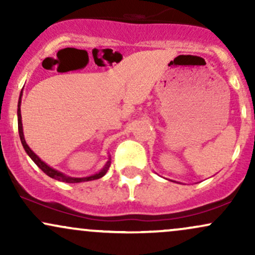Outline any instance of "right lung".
<instances>
[{
  "label": "right lung",
  "instance_id": "add662e5",
  "mask_svg": "<svg viewBox=\"0 0 255 255\" xmlns=\"http://www.w3.org/2000/svg\"><path fill=\"white\" fill-rule=\"evenodd\" d=\"M21 95H22V91H21ZM21 95H20L19 98V103H17V128H19V135H20V140H21V144L24 146L25 151L27 152L28 156L31 157V159L33 160L36 164L42 169V171L45 172L48 176H50L51 178H55V180L61 181V182H68V183H77V182H84V181H92V180H97V178L103 177L105 174H107L108 169L110 168V160H108V163L105 164V166L103 168V170H101L98 174L92 175L90 177H81V178H73V177H68L66 175H63L62 172L55 170V169L50 168L49 165H46L43 160H40V158L37 157V154L34 153L33 151L28 147V145L26 144L25 141V137H24V133H22V124H21V114H20V103H21Z\"/></svg>",
  "mask_w": 255,
  "mask_h": 255
}]
</instances>
